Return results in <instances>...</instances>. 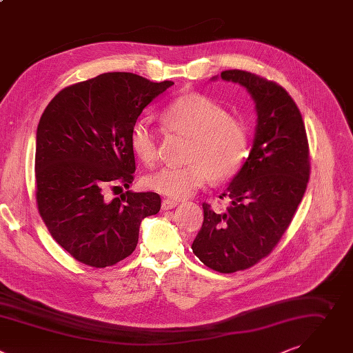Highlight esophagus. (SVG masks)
Here are the masks:
<instances>
[{"label": "esophagus", "mask_w": 353, "mask_h": 353, "mask_svg": "<svg viewBox=\"0 0 353 353\" xmlns=\"http://www.w3.org/2000/svg\"><path fill=\"white\" fill-rule=\"evenodd\" d=\"M176 204H178V201H175V200L164 199L163 203H161V208H163L164 211H165V210H171V208H174Z\"/></svg>", "instance_id": "34e87169"}]
</instances>
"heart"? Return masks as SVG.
Here are the masks:
<instances>
[{"mask_svg": "<svg viewBox=\"0 0 353 353\" xmlns=\"http://www.w3.org/2000/svg\"><path fill=\"white\" fill-rule=\"evenodd\" d=\"M168 133L190 137L185 167H165L145 179L148 189L172 200L186 199L208 179L225 182L243 168L250 152L248 125L224 105L200 93L171 100L160 112ZM130 146L137 160L153 167L160 157L159 132L145 119L134 123Z\"/></svg>", "mask_w": 353, "mask_h": 353, "instance_id": "obj_1", "label": "heart"}]
</instances>
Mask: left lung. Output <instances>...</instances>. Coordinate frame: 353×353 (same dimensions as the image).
Returning a JSON list of instances; mask_svg holds the SVG:
<instances>
[{
    "instance_id": "8db88e82",
    "label": "left lung",
    "mask_w": 353,
    "mask_h": 353,
    "mask_svg": "<svg viewBox=\"0 0 353 353\" xmlns=\"http://www.w3.org/2000/svg\"><path fill=\"white\" fill-rule=\"evenodd\" d=\"M221 79L250 93L256 133L242 171L220 196H228L231 205L216 213L203 203L192 249L211 270L230 274L253 267L278 245L305 194L310 159L301 111L283 86L242 69L224 70Z\"/></svg>"
}]
</instances>
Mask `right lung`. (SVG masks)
<instances>
[{
    "instance_id": "obj_1",
    "label": "right lung",
    "mask_w": 353,
    "mask_h": 353,
    "mask_svg": "<svg viewBox=\"0 0 353 353\" xmlns=\"http://www.w3.org/2000/svg\"><path fill=\"white\" fill-rule=\"evenodd\" d=\"M174 82L108 72L62 89L46 107L36 133V201L55 242L96 268L130 256L143 219L160 211L154 192L129 188L134 154L130 133L139 115Z\"/></svg>"
}]
</instances>
